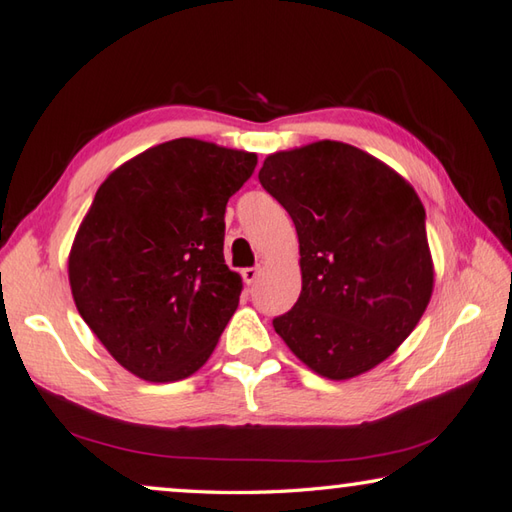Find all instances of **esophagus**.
<instances>
[{
  "label": "esophagus",
  "mask_w": 512,
  "mask_h": 512,
  "mask_svg": "<svg viewBox=\"0 0 512 512\" xmlns=\"http://www.w3.org/2000/svg\"><path fill=\"white\" fill-rule=\"evenodd\" d=\"M242 277H244V282L248 286H253L257 282V277H259V268H244L242 270Z\"/></svg>",
  "instance_id": "34e87169"
}]
</instances>
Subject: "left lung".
<instances>
[{
  "instance_id": "1",
  "label": "left lung",
  "mask_w": 512,
  "mask_h": 512,
  "mask_svg": "<svg viewBox=\"0 0 512 512\" xmlns=\"http://www.w3.org/2000/svg\"><path fill=\"white\" fill-rule=\"evenodd\" d=\"M259 182L299 239L302 293L273 319L275 333L326 379L368 373L413 333L433 295L422 199L382 159L330 139L268 155Z\"/></svg>"
}]
</instances>
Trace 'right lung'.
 <instances>
[{
    "mask_svg": "<svg viewBox=\"0 0 512 512\" xmlns=\"http://www.w3.org/2000/svg\"><path fill=\"white\" fill-rule=\"evenodd\" d=\"M255 166L248 150L179 137L97 188L68 282L79 315L128 373L179 382L213 355L244 288L224 259V213Z\"/></svg>",
    "mask_w": 512,
    "mask_h": 512,
    "instance_id": "right-lung-1",
    "label": "right lung"
}]
</instances>
